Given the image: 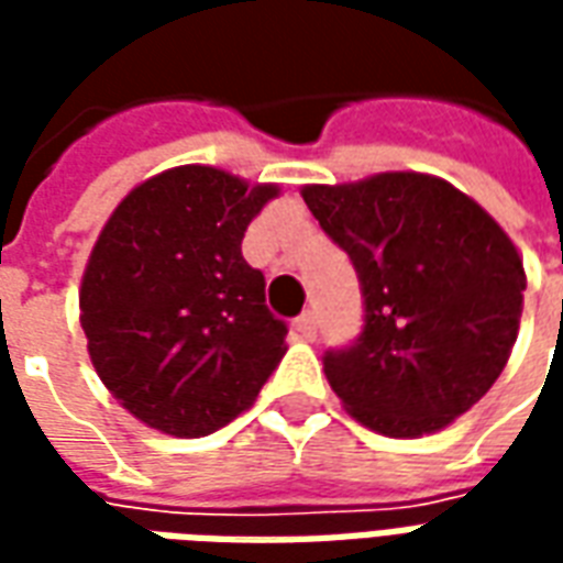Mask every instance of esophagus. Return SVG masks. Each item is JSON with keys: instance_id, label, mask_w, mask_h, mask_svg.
Returning <instances> with one entry per match:
<instances>
[{"instance_id": "1", "label": "esophagus", "mask_w": 563, "mask_h": 563, "mask_svg": "<svg viewBox=\"0 0 563 563\" xmlns=\"http://www.w3.org/2000/svg\"><path fill=\"white\" fill-rule=\"evenodd\" d=\"M317 329H319V322L313 310H305V313L298 317V322H295V331H298L305 341H313V338H317Z\"/></svg>"}]
</instances>
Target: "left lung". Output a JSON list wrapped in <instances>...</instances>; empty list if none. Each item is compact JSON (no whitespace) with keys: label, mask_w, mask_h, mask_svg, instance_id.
Returning a JSON list of instances; mask_svg holds the SVG:
<instances>
[{"label":"left lung","mask_w":563,"mask_h":563,"mask_svg":"<svg viewBox=\"0 0 563 563\" xmlns=\"http://www.w3.org/2000/svg\"><path fill=\"white\" fill-rule=\"evenodd\" d=\"M301 196L365 298L362 334L322 355L343 407L386 437L431 434L467 413L519 334L525 268L507 232L431 174L305 186Z\"/></svg>","instance_id":"1"}]
</instances>
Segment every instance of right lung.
Masks as SVG:
<instances>
[{"mask_svg":"<svg viewBox=\"0 0 563 563\" xmlns=\"http://www.w3.org/2000/svg\"><path fill=\"white\" fill-rule=\"evenodd\" d=\"M280 189L180 165L129 192L80 283L92 367L129 413L172 437H208L244 413L286 355V322L241 253Z\"/></svg>","mask_w":563,"mask_h":563,"instance_id":"obj_1","label":"right lung"}]
</instances>
